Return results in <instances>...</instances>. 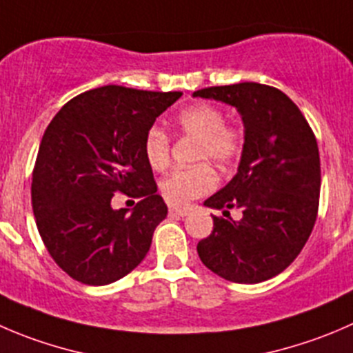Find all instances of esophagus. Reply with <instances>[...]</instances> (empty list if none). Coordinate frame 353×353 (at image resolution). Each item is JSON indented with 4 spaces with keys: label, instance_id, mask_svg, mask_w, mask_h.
I'll use <instances>...</instances> for the list:
<instances>
[{
    "label": "esophagus",
    "instance_id": "1",
    "mask_svg": "<svg viewBox=\"0 0 353 353\" xmlns=\"http://www.w3.org/2000/svg\"><path fill=\"white\" fill-rule=\"evenodd\" d=\"M188 214H190V208H169L170 217H184Z\"/></svg>",
    "mask_w": 353,
    "mask_h": 353
}]
</instances>
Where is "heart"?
Returning a JSON list of instances; mask_svg holds the SVG:
<instances>
[{
    "instance_id": "b5f03b06",
    "label": "heart",
    "mask_w": 353,
    "mask_h": 353,
    "mask_svg": "<svg viewBox=\"0 0 353 353\" xmlns=\"http://www.w3.org/2000/svg\"><path fill=\"white\" fill-rule=\"evenodd\" d=\"M179 134L196 138L194 160H212L217 165H229L241 157L245 146V129L228 124L221 108L208 103H194L181 110L176 117ZM143 155L155 172L170 165V139L162 129L150 128L143 139ZM217 176L207 162L177 169L160 183L163 200L172 207H184L190 201L210 193Z\"/></svg>"
}]
</instances>
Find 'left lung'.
Masks as SVG:
<instances>
[{
  "label": "left lung",
  "mask_w": 353,
  "mask_h": 353,
  "mask_svg": "<svg viewBox=\"0 0 353 353\" xmlns=\"http://www.w3.org/2000/svg\"><path fill=\"white\" fill-rule=\"evenodd\" d=\"M193 97L234 107L245 125L236 176L205 205L214 231L198 243L201 262L232 283L268 281L285 271L305 246L317 219L321 160L316 136L283 91L259 82L214 85ZM239 208V221L228 217Z\"/></svg>",
  "instance_id": "obj_1"
}]
</instances>
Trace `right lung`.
<instances>
[{
	"mask_svg": "<svg viewBox=\"0 0 353 353\" xmlns=\"http://www.w3.org/2000/svg\"><path fill=\"white\" fill-rule=\"evenodd\" d=\"M103 85L72 98L50 122L32 170V210L51 259L72 279L103 286L138 268L167 217L143 139L181 98ZM115 192L140 201L111 208Z\"/></svg>",
	"mask_w": 353,
	"mask_h": 353,
	"instance_id": "add662e5",
	"label": "right lung"
}]
</instances>
